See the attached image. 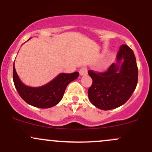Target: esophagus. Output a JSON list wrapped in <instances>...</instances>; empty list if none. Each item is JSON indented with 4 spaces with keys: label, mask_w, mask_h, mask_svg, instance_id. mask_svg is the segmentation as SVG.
Masks as SVG:
<instances>
[{
    "label": "esophagus",
    "mask_w": 152,
    "mask_h": 152,
    "mask_svg": "<svg viewBox=\"0 0 152 152\" xmlns=\"http://www.w3.org/2000/svg\"><path fill=\"white\" fill-rule=\"evenodd\" d=\"M79 72H80V75L81 76L85 75H86L87 72H88V70H87V68L85 67H81L80 69Z\"/></svg>",
    "instance_id": "34e87169"
}]
</instances>
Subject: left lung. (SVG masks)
Instances as JSON below:
<instances>
[{
  "label": "left lung",
  "mask_w": 152,
  "mask_h": 152,
  "mask_svg": "<svg viewBox=\"0 0 152 152\" xmlns=\"http://www.w3.org/2000/svg\"><path fill=\"white\" fill-rule=\"evenodd\" d=\"M113 63L104 72L88 71L93 84L88 98L93 105L103 110L124 105L130 98L138 83V67L134 52L126 44L121 46Z\"/></svg>",
  "instance_id": "obj_1"
}]
</instances>
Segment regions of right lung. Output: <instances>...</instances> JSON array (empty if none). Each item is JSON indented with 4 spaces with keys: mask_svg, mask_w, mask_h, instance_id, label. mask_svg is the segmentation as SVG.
<instances>
[{
    "mask_svg": "<svg viewBox=\"0 0 152 152\" xmlns=\"http://www.w3.org/2000/svg\"><path fill=\"white\" fill-rule=\"evenodd\" d=\"M79 76V72L61 73L47 84L37 88L26 86L17 75L13 64V79L16 89L21 98L31 105L40 108L53 107L62 100L66 88Z\"/></svg>",
    "mask_w": 152,
    "mask_h": 152,
    "instance_id": "1",
    "label": "right lung"
}]
</instances>
